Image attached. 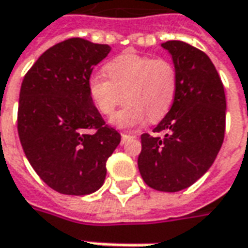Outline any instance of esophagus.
<instances>
[{
	"mask_svg": "<svg viewBox=\"0 0 248 248\" xmlns=\"http://www.w3.org/2000/svg\"><path fill=\"white\" fill-rule=\"evenodd\" d=\"M135 135H131V134H121V143H125L128 139L134 138Z\"/></svg>",
	"mask_w": 248,
	"mask_h": 248,
	"instance_id": "34e87169",
	"label": "esophagus"
}]
</instances>
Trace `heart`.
Instances as JSON below:
<instances>
[{"label": "heart", "instance_id": "1", "mask_svg": "<svg viewBox=\"0 0 248 248\" xmlns=\"http://www.w3.org/2000/svg\"><path fill=\"white\" fill-rule=\"evenodd\" d=\"M105 71L109 79L93 74L87 89L104 116H112L127 99V106L112 117L113 125L138 127L149 117L161 120L170 110L177 93V71L169 60L124 53L109 61Z\"/></svg>", "mask_w": 248, "mask_h": 248}]
</instances>
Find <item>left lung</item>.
Segmentation results:
<instances>
[{"label":"left lung","mask_w":248,"mask_h":248,"mask_svg":"<svg viewBox=\"0 0 248 248\" xmlns=\"http://www.w3.org/2000/svg\"><path fill=\"white\" fill-rule=\"evenodd\" d=\"M177 71V93L153 132L142 134L138 168L157 191L176 192L192 186L213 165L225 134L224 86L207 54L182 41H168Z\"/></svg>","instance_id":"8db88e82"}]
</instances>
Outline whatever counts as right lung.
<instances>
[{"label":"right lung","instance_id":"1","mask_svg":"<svg viewBox=\"0 0 248 248\" xmlns=\"http://www.w3.org/2000/svg\"><path fill=\"white\" fill-rule=\"evenodd\" d=\"M110 46L71 38L43 53L20 89L17 132L26 157L50 188L87 195L102 187L121 140L90 97L87 81Z\"/></svg>","mask_w":248,"mask_h":248}]
</instances>
